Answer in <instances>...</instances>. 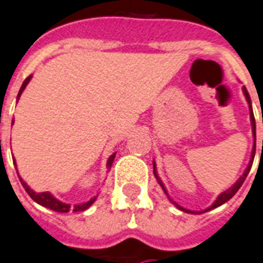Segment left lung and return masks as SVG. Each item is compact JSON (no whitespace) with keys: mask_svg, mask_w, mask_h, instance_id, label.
Here are the masks:
<instances>
[{"mask_svg":"<svg viewBox=\"0 0 263 263\" xmlns=\"http://www.w3.org/2000/svg\"><path fill=\"white\" fill-rule=\"evenodd\" d=\"M242 90H243V95H245V98H247L248 105H249V113H251V123H252V133H254V139H255V140H256V132H255V128H256V127H255L254 111H252V106H251V98H249V93H248L247 87L243 86V87H242ZM262 122H263V119H262ZM255 148H256V143H254V148H252V156H251V161H249V164H248V167H247V170H245V173H243V174H242V176L239 177V178H238V181H236L235 184L232 185V187L228 188V190H227V191H224L222 194L218 195V198H217V200H215V202H214V204H212L211 206H208L206 210H204V211H201V212L190 211V210H185V208H182V206H180V205H178V204H176L174 201L171 200L170 197H168V198H170L171 202H173V204H174V205H176L177 208H178V210H181V211H184V212H190V214H202V212L210 211V210H212V208H217V206L222 205L224 202H227V201H228V200H231V198H232V197H234V195L236 194V191H238V190L241 188V185H242V184H243V181H245V178H247L248 173H249V170H251V167H252V163H254ZM153 167H154V168H153V171H154V176H156V178H157L158 184L161 185V188L164 190V193H165V194H167V190H165L164 184L161 182V180H160V177L157 176V171H156V164H153ZM167 195H168V194H167Z\"/></svg>","mask_w":263,"mask_h":263,"instance_id":"left-lung-1","label":"left lung"}]
</instances>
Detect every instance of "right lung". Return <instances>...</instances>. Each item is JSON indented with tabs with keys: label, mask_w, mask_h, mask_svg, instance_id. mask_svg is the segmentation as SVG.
<instances>
[{
	"label": "right lung",
	"mask_w": 263,
	"mask_h": 263,
	"mask_svg": "<svg viewBox=\"0 0 263 263\" xmlns=\"http://www.w3.org/2000/svg\"><path fill=\"white\" fill-rule=\"evenodd\" d=\"M31 78L32 76H28L27 79L24 81V83H22L21 89H20V93H18V99H20V96H21V93L24 92V89L27 87L28 82L31 81ZM12 123H14V120H12ZM115 156H116V153L115 154H111L110 157H109V160H107V168H110L111 164H113V160H115ZM16 167V163H14ZM20 181H21L22 187L25 188V191L28 193V195L32 198L35 202H38L39 205L42 206H46V208H49V210H53V211L57 212H69V211H73V212H79V211H85V210H87L89 206L92 205L93 202L96 201V197L95 198H92V200H89L87 202H85V204H79V205H75V206H70L69 204H65V202H62V201L57 200L53 195L51 194V193H35L33 190H31V188L28 187V184L24 180H22L21 177H20Z\"/></svg>",
	"instance_id": "1"
}]
</instances>
